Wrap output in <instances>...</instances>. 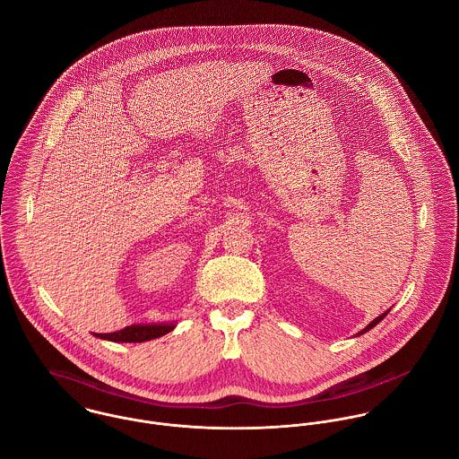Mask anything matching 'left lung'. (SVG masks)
Returning a JSON list of instances; mask_svg holds the SVG:
<instances>
[{"instance_id":"obj_1","label":"left lung","mask_w":459,"mask_h":459,"mask_svg":"<svg viewBox=\"0 0 459 459\" xmlns=\"http://www.w3.org/2000/svg\"><path fill=\"white\" fill-rule=\"evenodd\" d=\"M389 311H391V309H389ZM389 311H385V313H384V315H380V316H378V318H375V320H373V322H371V324H369V325H368V327L364 328V330H360V332H359V335H360V333H364V332H368V330H371V328L375 327V325H378V324H380V322H382V320H384V318H385V316H387V315H389Z\"/></svg>"}]
</instances>
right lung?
<instances>
[{
  "label": "right lung",
  "instance_id": "obj_1",
  "mask_svg": "<svg viewBox=\"0 0 459 459\" xmlns=\"http://www.w3.org/2000/svg\"><path fill=\"white\" fill-rule=\"evenodd\" d=\"M177 327L175 324H153V325H131L111 333H95L100 339H108L113 342H143L150 339H157Z\"/></svg>",
  "mask_w": 459,
  "mask_h": 459
}]
</instances>
